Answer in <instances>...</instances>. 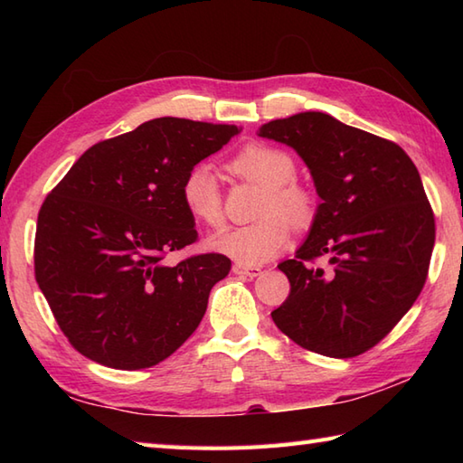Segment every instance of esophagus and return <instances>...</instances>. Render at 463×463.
<instances>
[{"label": "esophagus", "mask_w": 463, "mask_h": 463, "mask_svg": "<svg viewBox=\"0 0 463 463\" xmlns=\"http://www.w3.org/2000/svg\"><path fill=\"white\" fill-rule=\"evenodd\" d=\"M232 272L239 274V277H249V279H254L259 277V274L262 272L259 267H244V264H234L232 267Z\"/></svg>", "instance_id": "obj_1"}]
</instances>
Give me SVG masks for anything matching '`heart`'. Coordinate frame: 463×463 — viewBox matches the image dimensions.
Wrapping results in <instances>:
<instances>
[{"mask_svg":"<svg viewBox=\"0 0 463 463\" xmlns=\"http://www.w3.org/2000/svg\"><path fill=\"white\" fill-rule=\"evenodd\" d=\"M229 169L267 189L262 196L260 219L250 224L231 226L209 241L211 249L254 267L270 260L290 241V224H307L312 219L314 201L304 186L292 183L297 165L292 156L270 145H247L232 155ZM181 201L194 221L206 226H219L222 221L221 186L209 165L199 163L189 169L181 183ZM283 214L280 215L279 213Z\"/></svg>","mask_w":463,"mask_h":463,"instance_id":"b5f03b06","label":"heart"}]
</instances>
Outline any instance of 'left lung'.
I'll list each match as a JSON object with an SVG mask.
<instances>
[{
	"label": "left lung",
	"instance_id": "1",
	"mask_svg": "<svg viewBox=\"0 0 463 463\" xmlns=\"http://www.w3.org/2000/svg\"><path fill=\"white\" fill-rule=\"evenodd\" d=\"M259 135L292 146L320 196L297 257L279 264L290 294L272 320L310 352L358 356L396 326L428 279L436 222L416 165L400 145L320 111L270 121Z\"/></svg>",
	"mask_w": 463,
	"mask_h": 463
}]
</instances>
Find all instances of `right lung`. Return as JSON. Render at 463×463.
Masks as SVG:
<instances>
[{
	"label": "right lung",
	"mask_w": 463,
	"mask_h": 463,
	"mask_svg": "<svg viewBox=\"0 0 463 463\" xmlns=\"http://www.w3.org/2000/svg\"><path fill=\"white\" fill-rule=\"evenodd\" d=\"M241 129L176 117L146 121L87 149L37 216L35 280L59 328L90 360L141 370L199 326L224 254L165 262L199 234L181 201L191 166Z\"/></svg>",
	"instance_id": "right-lung-1"
}]
</instances>
